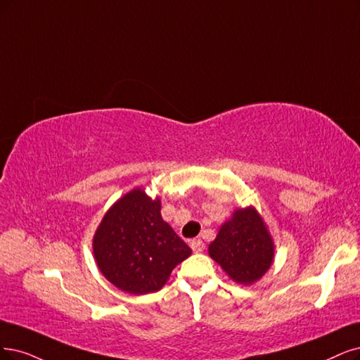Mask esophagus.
<instances>
[{
	"mask_svg": "<svg viewBox=\"0 0 360 360\" xmlns=\"http://www.w3.org/2000/svg\"><path fill=\"white\" fill-rule=\"evenodd\" d=\"M190 246H191V249L195 252V254H198V252H203V250H205V243L200 240V238H194V240L190 242Z\"/></svg>",
	"mask_w": 360,
	"mask_h": 360,
	"instance_id": "1",
	"label": "esophagus"
}]
</instances>
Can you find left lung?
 Returning <instances> with one entry per match:
<instances>
[{"label":"left lung","instance_id":"1","mask_svg":"<svg viewBox=\"0 0 360 360\" xmlns=\"http://www.w3.org/2000/svg\"><path fill=\"white\" fill-rule=\"evenodd\" d=\"M274 240L254 206L236 209L209 245V255L238 285L250 286L267 273L274 261Z\"/></svg>","mask_w":360,"mask_h":360}]
</instances>
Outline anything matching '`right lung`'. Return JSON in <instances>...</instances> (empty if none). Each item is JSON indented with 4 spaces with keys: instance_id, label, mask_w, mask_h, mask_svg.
Here are the masks:
<instances>
[{
    "instance_id": "1",
    "label": "right lung",
    "mask_w": 360,
    "mask_h": 360,
    "mask_svg": "<svg viewBox=\"0 0 360 360\" xmlns=\"http://www.w3.org/2000/svg\"><path fill=\"white\" fill-rule=\"evenodd\" d=\"M162 200L141 187L106 210L93 236V257L102 276L131 295L153 294L169 281L191 249L163 221Z\"/></svg>"
}]
</instances>
